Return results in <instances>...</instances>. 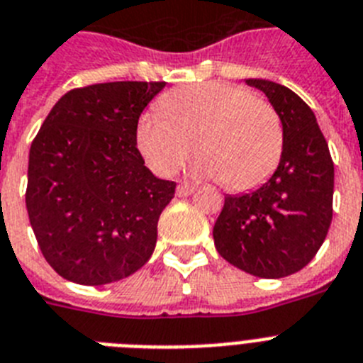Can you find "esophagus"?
Listing matches in <instances>:
<instances>
[{"label":"esophagus","instance_id":"34e87169","mask_svg":"<svg viewBox=\"0 0 363 363\" xmlns=\"http://www.w3.org/2000/svg\"><path fill=\"white\" fill-rule=\"evenodd\" d=\"M194 190H196V186H194V184H188V182H181V184L177 186V196L186 197V196H190V194H194Z\"/></svg>","mask_w":363,"mask_h":363}]
</instances>
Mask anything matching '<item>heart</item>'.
<instances>
[{
  "label": "heart",
  "instance_id": "b5f03b06",
  "mask_svg": "<svg viewBox=\"0 0 363 363\" xmlns=\"http://www.w3.org/2000/svg\"><path fill=\"white\" fill-rule=\"evenodd\" d=\"M160 111L145 112L136 129L140 153L158 175L179 172L194 153V142L203 157L197 169L233 191L255 190L279 166L284 125L247 88L194 84L164 97Z\"/></svg>",
  "mask_w": 363,
  "mask_h": 363
}]
</instances>
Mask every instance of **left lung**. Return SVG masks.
<instances>
[{
    "label": "left lung",
    "mask_w": 363,
    "mask_h": 363,
    "mask_svg": "<svg viewBox=\"0 0 363 363\" xmlns=\"http://www.w3.org/2000/svg\"><path fill=\"white\" fill-rule=\"evenodd\" d=\"M266 94L284 125V151L260 188L225 196L214 225L216 249L228 264L260 279L303 269L319 251L332 221L334 162L312 108L290 88L245 79Z\"/></svg>",
    "instance_id": "8db88e82"
}]
</instances>
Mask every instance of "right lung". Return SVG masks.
I'll return each instance as SVG.
<instances>
[{
    "mask_svg": "<svg viewBox=\"0 0 363 363\" xmlns=\"http://www.w3.org/2000/svg\"><path fill=\"white\" fill-rule=\"evenodd\" d=\"M164 86L118 81L69 90L33 140L27 214L42 255L66 280L111 284L153 255L177 184L144 166L136 129Z\"/></svg>",
    "mask_w": 363,
    "mask_h": 363,
    "instance_id": "1",
    "label": "right lung"
}]
</instances>
